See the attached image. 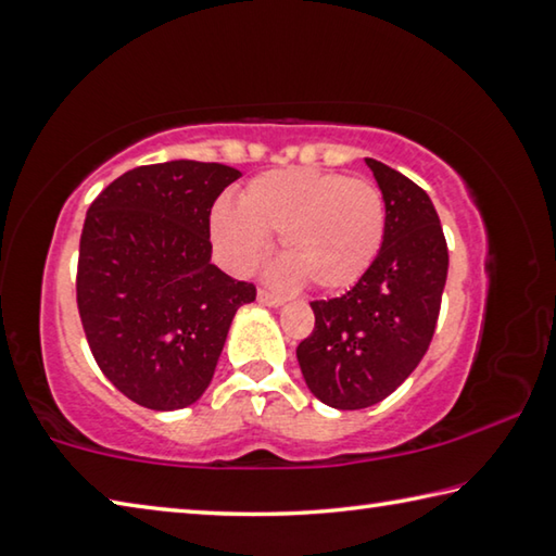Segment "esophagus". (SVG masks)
Segmentation results:
<instances>
[{
    "instance_id": "34e87169",
    "label": "esophagus",
    "mask_w": 556,
    "mask_h": 556,
    "mask_svg": "<svg viewBox=\"0 0 556 556\" xmlns=\"http://www.w3.org/2000/svg\"><path fill=\"white\" fill-rule=\"evenodd\" d=\"M257 299H260V304L275 306V308L285 304V296H279V294H275V291H269V289H260L257 291Z\"/></svg>"
}]
</instances>
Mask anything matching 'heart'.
I'll return each instance as SVG.
<instances>
[{"instance_id":"obj_1","label":"heart","mask_w":556,"mask_h":556,"mask_svg":"<svg viewBox=\"0 0 556 556\" xmlns=\"http://www.w3.org/2000/svg\"><path fill=\"white\" fill-rule=\"evenodd\" d=\"M388 205L368 178L324 168H279L244 186L238 208L218 203L211 235L232 269H250L265 257L267 235H279L289 260L281 277H308L318 289L353 287L380 255Z\"/></svg>"}]
</instances>
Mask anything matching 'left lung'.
<instances>
[{"mask_svg":"<svg viewBox=\"0 0 556 556\" xmlns=\"http://www.w3.org/2000/svg\"><path fill=\"white\" fill-rule=\"evenodd\" d=\"M388 205L380 255L357 285L312 301L314 331L296 345L304 380L336 409L382 402L409 378L434 336L448 271V248L425 188L375 159Z\"/></svg>","mask_w":556,"mask_h":556,"instance_id":"1","label":"left lung"}]
</instances>
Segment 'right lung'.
Returning a JSON list of instances; mask_svg holds the SVG:
<instances>
[{
  "label": "right lung",
  "instance_id": "1",
  "mask_svg": "<svg viewBox=\"0 0 556 556\" xmlns=\"http://www.w3.org/2000/svg\"><path fill=\"white\" fill-rule=\"evenodd\" d=\"M238 178L188 159L137 166L88 208L75 277L83 331L102 375L147 409L201 397L235 312L257 296L211 262V208Z\"/></svg>",
  "mask_w": 556,
  "mask_h": 556
}]
</instances>
